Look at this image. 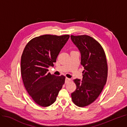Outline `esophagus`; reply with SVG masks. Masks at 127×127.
<instances>
[{"mask_svg":"<svg viewBox=\"0 0 127 127\" xmlns=\"http://www.w3.org/2000/svg\"><path fill=\"white\" fill-rule=\"evenodd\" d=\"M70 81H71V79L68 78L67 77H66V78H65V83H67L69 82Z\"/></svg>","mask_w":127,"mask_h":127,"instance_id":"esophagus-1","label":"esophagus"}]
</instances>
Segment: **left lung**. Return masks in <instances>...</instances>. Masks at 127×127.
Segmentation results:
<instances>
[{"label":"left lung","mask_w":127,"mask_h":127,"mask_svg":"<svg viewBox=\"0 0 127 127\" xmlns=\"http://www.w3.org/2000/svg\"><path fill=\"white\" fill-rule=\"evenodd\" d=\"M80 51L81 64L84 67L83 79L74 80L76 85L71 94L73 102L84 107L91 104L99 96L106 83L108 66L105 51L99 42L87 35H71Z\"/></svg>","instance_id":"1"}]
</instances>
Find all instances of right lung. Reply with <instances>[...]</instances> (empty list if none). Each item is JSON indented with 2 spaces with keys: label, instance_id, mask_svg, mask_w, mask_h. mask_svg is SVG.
<instances>
[{
  "label": "right lung",
  "instance_id": "1",
  "mask_svg": "<svg viewBox=\"0 0 127 127\" xmlns=\"http://www.w3.org/2000/svg\"><path fill=\"white\" fill-rule=\"evenodd\" d=\"M69 37L45 34L31 39L26 45L21 59L23 84L34 101L42 107H48L55 101L65 83V77L48 73Z\"/></svg>",
  "mask_w": 127,
  "mask_h": 127
}]
</instances>
